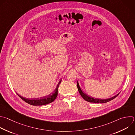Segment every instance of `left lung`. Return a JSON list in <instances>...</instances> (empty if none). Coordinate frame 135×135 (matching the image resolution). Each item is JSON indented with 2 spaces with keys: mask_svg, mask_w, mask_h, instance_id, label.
Returning a JSON list of instances; mask_svg holds the SVG:
<instances>
[{
  "mask_svg": "<svg viewBox=\"0 0 135 135\" xmlns=\"http://www.w3.org/2000/svg\"><path fill=\"white\" fill-rule=\"evenodd\" d=\"M77 88H78V92L80 94V95H81V97L86 101L89 102H91V103H107L108 102H109L111 100H112L113 99H114V98H115L119 94V93H118V94H117L116 95L114 96L113 97H112L111 98L109 99H94L93 98H91L89 96L87 95L86 94H85L81 89L78 81H77Z\"/></svg>",
  "mask_w": 135,
  "mask_h": 135,
  "instance_id": "obj_1",
  "label": "left lung"
}]
</instances>
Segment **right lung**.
I'll list each match as a JSON object with an SVG mask.
<instances>
[{"instance_id": "add662e5", "label": "right lung", "mask_w": 135, "mask_h": 135, "mask_svg": "<svg viewBox=\"0 0 135 135\" xmlns=\"http://www.w3.org/2000/svg\"><path fill=\"white\" fill-rule=\"evenodd\" d=\"M61 82V79L59 81L58 85L56 87V88L55 89L54 91L52 92L49 95L42 97L41 98H37L35 99H27L25 98H24L22 97L21 96L18 95L20 97V98H21L23 101H24L25 102L29 104H31L32 105H46L48 104H49L52 102H54L55 99H56L57 95H58V87L59 86Z\"/></svg>"}]
</instances>
